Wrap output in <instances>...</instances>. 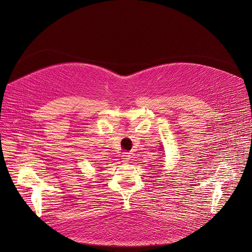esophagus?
I'll return each instance as SVG.
<instances>
[{"label": "esophagus", "mask_w": 252, "mask_h": 252, "mask_svg": "<svg viewBox=\"0 0 252 252\" xmlns=\"http://www.w3.org/2000/svg\"><path fill=\"white\" fill-rule=\"evenodd\" d=\"M131 158V153L130 152H125L124 154H123V159H124V161H128L129 159Z\"/></svg>", "instance_id": "1"}]
</instances>
